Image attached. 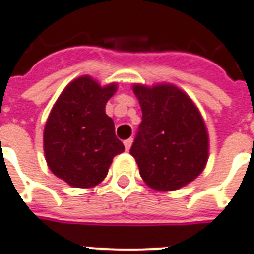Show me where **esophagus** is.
I'll return each instance as SVG.
<instances>
[{
  "instance_id": "esophagus-1",
  "label": "esophagus",
  "mask_w": 254,
  "mask_h": 254,
  "mask_svg": "<svg viewBox=\"0 0 254 254\" xmlns=\"http://www.w3.org/2000/svg\"><path fill=\"white\" fill-rule=\"evenodd\" d=\"M131 145H132V139H131V138H129V139L125 140V147H126V150H127V151L131 149Z\"/></svg>"
}]
</instances>
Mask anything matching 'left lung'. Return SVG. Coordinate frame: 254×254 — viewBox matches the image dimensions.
I'll return each mask as SVG.
<instances>
[{"mask_svg":"<svg viewBox=\"0 0 254 254\" xmlns=\"http://www.w3.org/2000/svg\"><path fill=\"white\" fill-rule=\"evenodd\" d=\"M142 123L129 153L140 177L155 190H180L204 170L208 132L195 103L172 84L132 85Z\"/></svg>","mask_w":254,"mask_h":254,"instance_id":"obj_1","label":"left lung"}]
</instances>
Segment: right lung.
Masks as SVG:
<instances>
[{
    "label": "right lung",
    "instance_id": "add662e5",
    "mask_svg": "<svg viewBox=\"0 0 254 254\" xmlns=\"http://www.w3.org/2000/svg\"><path fill=\"white\" fill-rule=\"evenodd\" d=\"M118 84L101 85L89 75L73 79L59 94L43 132L46 161L54 175L74 188L104 180L115 155L125 146L115 135L105 105Z\"/></svg>",
    "mask_w": 254,
    "mask_h": 254
}]
</instances>
